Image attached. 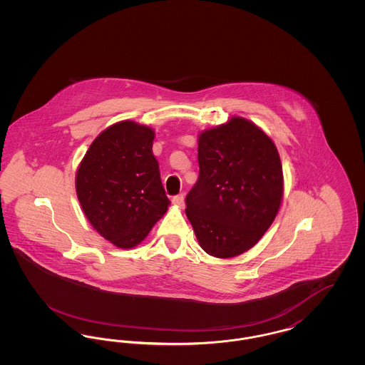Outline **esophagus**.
<instances>
[{
	"label": "esophagus",
	"mask_w": 365,
	"mask_h": 365,
	"mask_svg": "<svg viewBox=\"0 0 365 365\" xmlns=\"http://www.w3.org/2000/svg\"><path fill=\"white\" fill-rule=\"evenodd\" d=\"M173 202H174L175 205H178L179 208H183L185 207V197H183V194H178V195L173 197Z\"/></svg>",
	"instance_id": "34e87169"
}]
</instances>
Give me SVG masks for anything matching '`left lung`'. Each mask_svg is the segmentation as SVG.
Masks as SVG:
<instances>
[{
	"label": "left lung",
	"mask_w": 365,
	"mask_h": 365,
	"mask_svg": "<svg viewBox=\"0 0 365 365\" xmlns=\"http://www.w3.org/2000/svg\"><path fill=\"white\" fill-rule=\"evenodd\" d=\"M200 175L186 215L201 247L230 259L260 241L283 197L278 150L256 124L232 118L198 138Z\"/></svg>",
	"instance_id": "1"
}]
</instances>
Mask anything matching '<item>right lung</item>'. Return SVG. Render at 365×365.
<instances>
[{
    "label": "right lung",
    "mask_w": 365,
    "mask_h": 365,
    "mask_svg": "<svg viewBox=\"0 0 365 365\" xmlns=\"http://www.w3.org/2000/svg\"><path fill=\"white\" fill-rule=\"evenodd\" d=\"M155 131L116 123L90 145L76 173V194L90 225L122 249L138 245L167 212L152 146Z\"/></svg>",
    "instance_id": "obj_1"
}]
</instances>
